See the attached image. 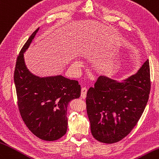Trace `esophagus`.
I'll use <instances>...</instances> for the list:
<instances>
[{
	"label": "esophagus",
	"mask_w": 159,
	"mask_h": 159,
	"mask_svg": "<svg viewBox=\"0 0 159 159\" xmlns=\"http://www.w3.org/2000/svg\"><path fill=\"white\" fill-rule=\"evenodd\" d=\"M87 91H88V90H87L86 87H83L82 89V92H81V97H82V98H86Z\"/></svg>",
	"instance_id": "34e87169"
}]
</instances>
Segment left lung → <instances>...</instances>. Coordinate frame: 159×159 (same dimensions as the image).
<instances>
[{
	"instance_id": "8db88e82",
	"label": "left lung",
	"mask_w": 159,
	"mask_h": 159,
	"mask_svg": "<svg viewBox=\"0 0 159 159\" xmlns=\"http://www.w3.org/2000/svg\"><path fill=\"white\" fill-rule=\"evenodd\" d=\"M150 91L148 60L122 82L100 76L86 99L93 136L102 143H114L129 135L145 109Z\"/></svg>"
}]
</instances>
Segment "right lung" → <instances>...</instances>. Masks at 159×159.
I'll list each match as a JSON object with an SVG mask.
<instances>
[{
  "label": "right lung",
  "instance_id": "1",
  "mask_svg": "<svg viewBox=\"0 0 159 159\" xmlns=\"http://www.w3.org/2000/svg\"><path fill=\"white\" fill-rule=\"evenodd\" d=\"M38 30L30 35L17 57L14 82L17 105L23 121L34 135L55 141L66 133L67 106L70 101L80 97L81 86L77 81L62 75L39 77L28 70L24 52Z\"/></svg>",
  "mask_w": 159,
  "mask_h": 159
}]
</instances>
